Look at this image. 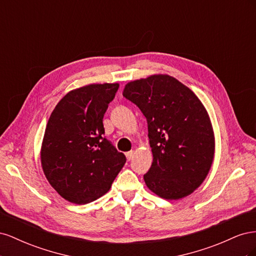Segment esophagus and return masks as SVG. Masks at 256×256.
I'll return each instance as SVG.
<instances>
[{
  "instance_id": "obj_1",
  "label": "esophagus",
  "mask_w": 256,
  "mask_h": 256,
  "mask_svg": "<svg viewBox=\"0 0 256 256\" xmlns=\"http://www.w3.org/2000/svg\"><path fill=\"white\" fill-rule=\"evenodd\" d=\"M134 150H130V152H126V157H127V159L128 160H131L134 158Z\"/></svg>"
}]
</instances>
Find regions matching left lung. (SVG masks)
<instances>
[{
  "label": "left lung",
  "mask_w": 256,
  "mask_h": 256,
  "mask_svg": "<svg viewBox=\"0 0 256 256\" xmlns=\"http://www.w3.org/2000/svg\"><path fill=\"white\" fill-rule=\"evenodd\" d=\"M122 96L146 118L152 164L144 175L148 189L166 200H180L198 189L212 168L214 134L203 104L168 74L127 83Z\"/></svg>",
  "instance_id": "obj_1"
}]
</instances>
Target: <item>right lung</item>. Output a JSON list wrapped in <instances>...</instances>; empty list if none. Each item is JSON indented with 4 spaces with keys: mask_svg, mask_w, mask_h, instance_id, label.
<instances>
[{
    "mask_svg": "<svg viewBox=\"0 0 256 256\" xmlns=\"http://www.w3.org/2000/svg\"><path fill=\"white\" fill-rule=\"evenodd\" d=\"M118 83L72 90L54 108L40 150L46 178L74 204H88L110 190L126 157L104 138V115Z\"/></svg>",
    "mask_w": 256,
    "mask_h": 256,
    "instance_id": "add662e5",
    "label": "right lung"
}]
</instances>
